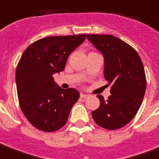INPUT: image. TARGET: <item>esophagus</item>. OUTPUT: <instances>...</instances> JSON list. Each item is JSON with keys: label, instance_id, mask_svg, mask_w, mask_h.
Masks as SVG:
<instances>
[{"label": "esophagus", "instance_id": "esophagus-1", "mask_svg": "<svg viewBox=\"0 0 159 159\" xmlns=\"http://www.w3.org/2000/svg\"><path fill=\"white\" fill-rule=\"evenodd\" d=\"M89 97V95L88 94H86V93H80V98H88Z\"/></svg>", "mask_w": 159, "mask_h": 159}]
</instances>
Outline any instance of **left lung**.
I'll list each match as a JSON object with an SVG mask.
<instances>
[{
  "label": "left lung",
  "mask_w": 159,
  "mask_h": 159,
  "mask_svg": "<svg viewBox=\"0 0 159 159\" xmlns=\"http://www.w3.org/2000/svg\"><path fill=\"white\" fill-rule=\"evenodd\" d=\"M104 57L105 80L111 85L107 100L97 95L100 105L92 112L95 123L107 130L126 125L139 109L146 89L142 61L136 50L110 34H87Z\"/></svg>",
  "instance_id": "1"
}]
</instances>
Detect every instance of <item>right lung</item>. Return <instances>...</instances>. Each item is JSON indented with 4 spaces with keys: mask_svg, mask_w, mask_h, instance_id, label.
Listing matches in <instances>:
<instances>
[{
    "mask_svg": "<svg viewBox=\"0 0 159 159\" xmlns=\"http://www.w3.org/2000/svg\"><path fill=\"white\" fill-rule=\"evenodd\" d=\"M86 34L46 37L24 51L15 72L20 107L27 120L43 132H55L66 123L80 98L74 88L55 84L52 75L62 72L70 53Z\"/></svg>",
    "mask_w": 159,
    "mask_h": 159,
    "instance_id": "add662e5",
    "label": "right lung"
}]
</instances>
